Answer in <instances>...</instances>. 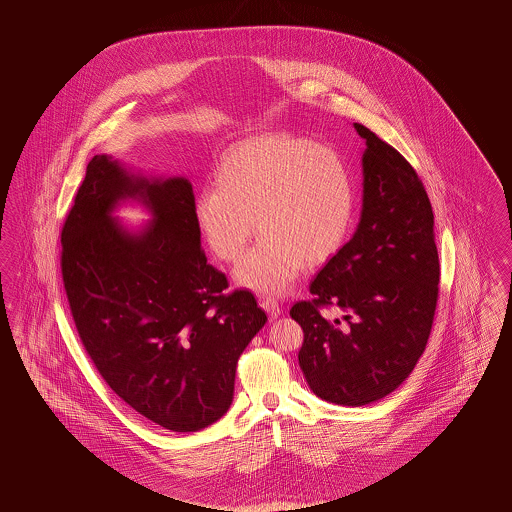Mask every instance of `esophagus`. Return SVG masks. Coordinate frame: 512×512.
<instances>
[{
  "mask_svg": "<svg viewBox=\"0 0 512 512\" xmlns=\"http://www.w3.org/2000/svg\"><path fill=\"white\" fill-rule=\"evenodd\" d=\"M261 307L267 311L270 318H278L282 315V307L278 305V301L274 297H261Z\"/></svg>",
  "mask_w": 512,
  "mask_h": 512,
  "instance_id": "34e87169",
  "label": "esophagus"
}]
</instances>
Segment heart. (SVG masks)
Masks as SVG:
<instances>
[{
	"instance_id": "heart-1",
	"label": "heart",
	"mask_w": 512,
	"mask_h": 512,
	"mask_svg": "<svg viewBox=\"0 0 512 512\" xmlns=\"http://www.w3.org/2000/svg\"><path fill=\"white\" fill-rule=\"evenodd\" d=\"M215 184L195 194V226L220 261L234 263L257 222L263 236L234 272L253 292H288L307 263L340 251L355 217V184L340 153L290 134L228 147Z\"/></svg>"
}]
</instances>
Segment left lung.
Segmentation results:
<instances>
[{"label": "left lung", "mask_w": 512, "mask_h": 512, "mask_svg": "<svg viewBox=\"0 0 512 512\" xmlns=\"http://www.w3.org/2000/svg\"><path fill=\"white\" fill-rule=\"evenodd\" d=\"M363 205L353 238L309 286L313 301L290 311L303 328L299 366L324 401L363 407L397 390L430 338L439 261L428 194L405 157L366 126ZM336 304L340 321L320 306Z\"/></svg>", "instance_id": "obj_1"}]
</instances>
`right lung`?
<instances>
[{
    "instance_id": "obj_1",
    "label": "right lung",
    "mask_w": 512,
    "mask_h": 512,
    "mask_svg": "<svg viewBox=\"0 0 512 512\" xmlns=\"http://www.w3.org/2000/svg\"><path fill=\"white\" fill-rule=\"evenodd\" d=\"M140 202L151 220L114 215ZM78 336L109 388L171 432H199L234 399L236 365L267 315L247 290L226 295L207 263L186 176L144 174L96 155L61 234Z\"/></svg>"
}]
</instances>
